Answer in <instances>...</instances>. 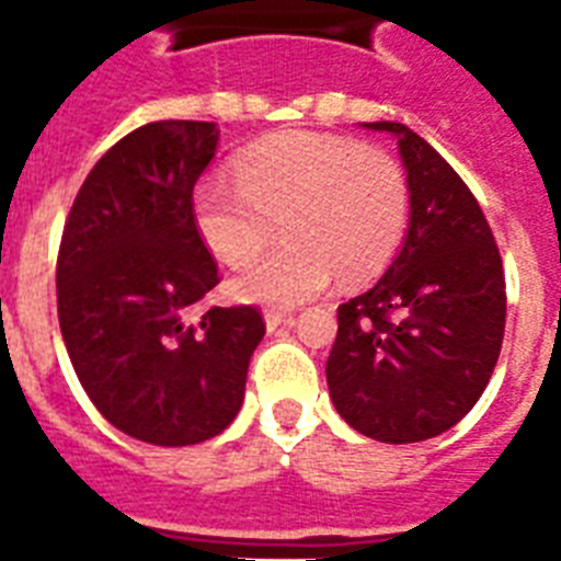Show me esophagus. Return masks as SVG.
I'll use <instances>...</instances> for the list:
<instances>
[{
    "mask_svg": "<svg viewBox=\"0 0 561 561\" xmlns=\"http://www.w3.org/2000/svg\"><path fill=\"white\" fill-rule=\"evenodd\" d=\"M290 323H294V314H288V311H264V325H267V332H276L279 325Z\"/></svg>",
    "mask_w": 561,
    "mask_h": 561,
    "instance_id": "esophagus-1",
    "label": "esophagus"
}]
</instances>
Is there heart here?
I'll use <instances>...</instances> for the list:
<instances>
[{"label":"heart","mask_w":561,"mask_h":561,"mask_svg":"<svg viewBox=\"0 0 561 561\" xmlns=\"http://www.w3.org/2000/svg\"><path fill=\"white\" fill-rule=\"evenodd\" d=\"M192 218L229 267L253 262L279 229L285 241L250 264L232 290L244 302L297 306L341 273L367 279L399 250L410 188L390 153L329 134H279L247 148L236 180L211 171L194 186Z\"/></svg>","instance_id":"heart-1"}]
</instances>
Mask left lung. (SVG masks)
Returning a JSON list of instances; mask_svg holds the SVG:
<instances>
[{
  "label": "left lung",
  "instance_id": "left-lung-1",
  "mask_svg": "<svg viewBox=\"0 0 561 561\" xmlns=\"http://www.w3.org/2000/svg\"><path fill=\"white\" fill-rule=\"evenodd\" d=\"M396 136L410 220L383 276L337 308L325 381L346 425L378 443L445 434L486 390L506 323L504 264L474 194L419 134Z\"/></svg>",
  "mask_w": 561,
  "mask_h": 561
}]
</instances>
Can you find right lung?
<instances>
[{"instance_id": "obj_1", "label": "right lung", "mask_w": 561, "mask_h": 561, "mask_svg": "<svg viewBox=\"0 0 561 561\" xmlns=\"http://www.w3.org/2000/svg\"><path fill=\"white\" fill-rule=\"evenodd\" d=\"M215 122H151L83 180L57 255V317L78 381L122 434L206 443L238 416L264 337L250 306L194 308L218 285L192 192L218 151Z\"/></svg>"}]
</instances>
